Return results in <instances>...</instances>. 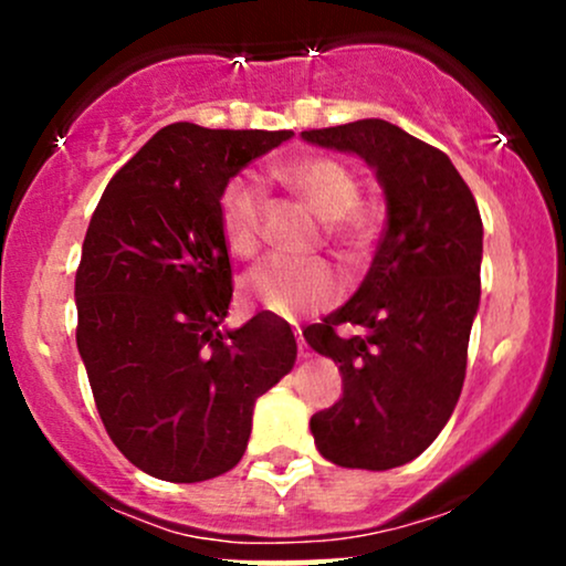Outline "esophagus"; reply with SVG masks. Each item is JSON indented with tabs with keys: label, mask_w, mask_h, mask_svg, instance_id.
Segmentation results:
<instances>
[{
	"label": "esophagus",
	"mask_w": 566,
	"mask_h": 566,
	"mask_svg": "<svg viewBox=\"0 0 566 566\" xmlns=\"http://www.w3.org/2000/svg\"><path fill=\"white\" fill-rule=\"evenodd\" d=\"M295 343H297V356H301V359H308V348H305L301 329H295Z\"/></svg>",
	"instance_id": "esophagus-1"
}]
</instances>
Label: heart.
<instances>
[{
	"label": "heart",
	"mask_w": 566,
	"mask_h": 566,
	"mask_svg": "<svg viewBox=\"0 0 566 566\" xmlns=\"http://www.w3.org/2000/svg\"><path fill=\"white\" fill-rule=\"evenodd\" d=\"M274 178L303 199L316 216L337 223L354 216L361 201V186L343 161L311 157L276 167ZM265 216V193L258 180L237 178L220 201V223L229 250L237 258H252L261 247ZM340 295V279L333 265L265 261L242 279V297L255 308L269 311L279 319H297L303 314L327 308Z\"/></svg>",
	"instance_id": "obj_1"
}]
</instances>
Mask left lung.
Listing matches in <instances>:
<instances>
[{"label": "left lung", "instance_id": "8db88e82", "mask_svg": "<svg viewBox=\"0 0 566 566\" xmlns=\"http://www.w3.org/2000/svg\"><path fill=\"white\" fill-rule=\"evenodd\" d=\"M356 154L386 197V231L359 290L303 333L340 365L343 396L311 418L316 450L340 469L388 471L431 447L458 405L482 297V216L447 154L386 119L305 129ZM359 323L365 336L334 327Z\"/></svg>", "mask_w": 566, "mask_h": 566}]
</instances>
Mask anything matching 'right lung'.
Returning <instances> with one entry per match:
<instances>
[{"mask_svg": "<svg viewBox=\"0 0 566 566\" xmlns=\"http://www.w3.org/2000/svg\"><path fill=\"white\" fill-rule=\"evenodd\" d=\"M290 129L161 127L97 201L76 271V348L119 452L193 484L242 460L258 396L295 365V335L252 316L223 327L231 261L226 186Z\"/></svg>", "mask_w": 566, "mask_h": 566, "instance_id": "right-lung-1", "label": "right lung"}]
</instances>
